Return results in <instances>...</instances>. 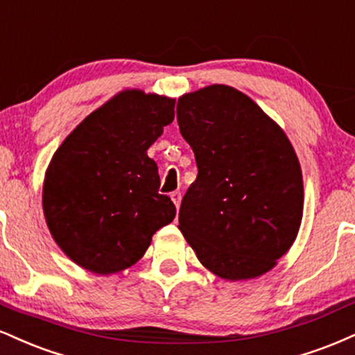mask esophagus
Returning a JSON list of instances; mask_svg holds the SVG:
<instances>
[{
	"mask_svg": "<svg viewBox=\"0 0 355 355\" xmlns=\"http://www.w3.org/2000/svg\"><path fill=\"white\" fill-rule=\"evenodd\" d=\"M172 200H173V203H175V207H180V203H182V191L180 190H177V191H173L172 195Z\"/></svg>",
	"mask_w": 355,
	"mask_h": 355,
	"instance_id": "obj_1",
	"label": "esophagus"
}]
</instances>
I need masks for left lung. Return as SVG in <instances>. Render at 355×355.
Returning a JSON list of instances; mask_svg holds the SVG:
<instances>
[{"label": "left lung", "instance_id": "1", "mask_svg": "<svg viewBox=\"0 0 355 355\" xmlns=\"http://www.w3.org/2000/svg\"><path fill=\"white\" fill-rule=\"evenodd\" d=\"M177 121L198 166L178 228L216 276L264 275L291 248L302 218V175L291 142L228 85L180 97Z\"/></svg>", "mask_w": 355, "mask_h": 355}]
</instances>
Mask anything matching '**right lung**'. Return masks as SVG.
Returning <instances> with one entry per match:
<instances>
[{
	"label": "right lung",
	"instance_id": "right-lung-1",
	"mask_svg": "<svg viewBox=\"0 0 355 355\" xmlns=\"http://www.w3.org/2000/svg\"><path fill=\"white\" fill-rule=\"evenodd\" d=\"M173 107L168 97L121 92L55 150L42 208L55 243L79 266L99 275L125 270L173 221L175 205L159 193V168L147 155L173 121Z\"/></svg>",
	"mask_w": 355,
	"mask_h": 355
}]
</instances>
